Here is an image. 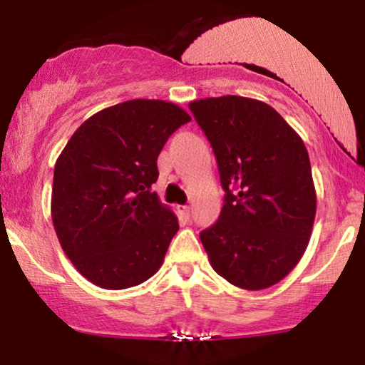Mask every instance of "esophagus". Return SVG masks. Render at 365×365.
<instances>
[{"label": "esophagus", "mask_w": 365, "mask_h": 365, "mask_svg": "<svg viewBox=\"0 0 365 365\" xmlns=\"http://www.w3.org/2000/svg\"><path fill=\"white\" fill-rule=\"evenodd\" d=\"M178 212L183 220H188V217H190V207L188 206H178Z\"/></svg>", "instance_id": "obj_1"}]
</instances>
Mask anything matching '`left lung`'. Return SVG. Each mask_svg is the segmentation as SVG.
I'll return each mask as SVG.
<instances>
[{
    "instance_id": "8db88e82",
    "label": "left lung",
    "mask_w": 365,
    "mask_h": 365,
    "mask_svg": "<svg viewBox=\"0 0 365 365\" xmlns=\"http://www.w3.org/2000/svg\"><path fill=\"white\" fill-rule=\"evenodd\" d=\"M215 150L225 202L200 232L212 269L245 290L269 288L299 264L316 217L311 161L269 104L240 96L188 104Z\"/></svg>"
}]
</instances>
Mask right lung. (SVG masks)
Returning <instances> with one entry per match:
<instances>
[{"label":"right lung","mask_w":365,"mask_h":365,"mask_svg":"<svg viewBox=\"0 0 365 365\" xmlns=\"http://www.w3.org/2000/svg\"><path fill=\"white\" fill-rule=\"evenodd\" d=\"M187 121L177 104L132 99L92 115L63 149L53 225L63 252L91 283L123 290L161 267L178 220L150 185L163 145Z\"/></svg>","instance_id":"add662e5"}]
</instances>
